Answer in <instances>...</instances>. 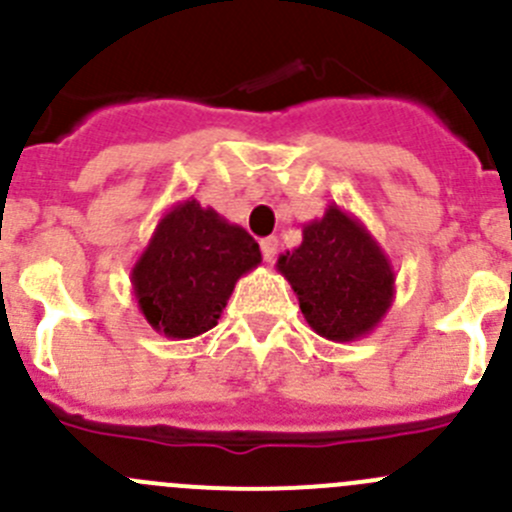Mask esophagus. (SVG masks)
Wrapping results in <instances>:
<instances>
[{"instance_id": "esophagus-1", "label": "esophagus", "mask_w": 512, "mask_h": 512, "mask_svg": "<svg viewBox=\"0 0 512 512\" xmlns=\"http://www.w3.org/2000/svg\"><path fill=\"white\" fill-rule=\"evenodd\" d=\"M260 250H262V257H265V262H272L277 255V237H265V240H260Z\"/></svg>"}]
</instances>
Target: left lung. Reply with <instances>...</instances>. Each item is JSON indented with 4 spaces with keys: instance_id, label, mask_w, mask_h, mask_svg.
Wrapping results in <instances>:
<instances>
[{
    "instance_id": "8db88e82",
    "label": "left lung",
    "mask_w": 512,
    "mask_h": 512,
    "mask_svg": "<svg viewBox=\"0 0 512 512\" xmlns=\"http://www.w3.org/2000/svg\"><path fill=\"white\" fill-rule=\"evenodd\" d=\"M307 325L332 342L370 335L395 300V270L355 215L327 205L302 227V242L277 257Z\"/></svg>"
}]
</instances>
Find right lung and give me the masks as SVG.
Masks as SVG:
<instances>
[{
    "mask_svg": "<svg viewBox=\"0 0 512 512\" xmlns=\"http://www.w3.org/2000/svg\"><path fill=\"white\" fill-rule=\"evenodd\" d=\"M260 262L247 230L190 197L160 217L130 282L152 330L192 340L217 325L237 280Z\"/></svg>",
    "mask_w": 512,
    "mask_h": 512,
    "instance_id": "add662e5",
    "label": "right lung"
}]
</instances>
